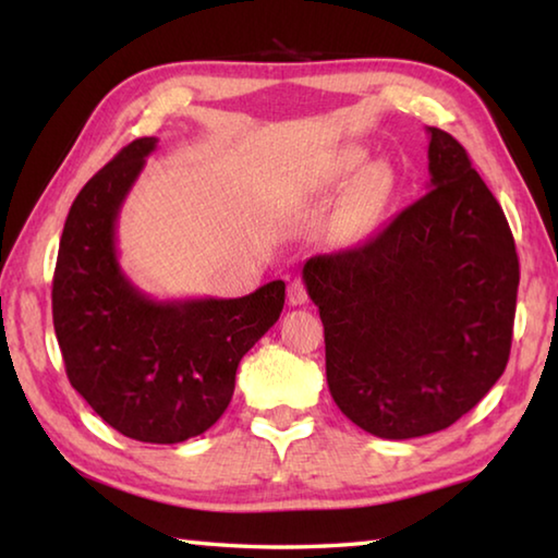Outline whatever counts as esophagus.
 Here are the masks:
<instances>
[{
  "label": "esophagus",
  "instance_id": "34e87169",
  "mask_svg": "<svg viewBox=\"0 0 558 558\" xmlns=\"http://www.w3.org/2000/svg\"><path fill=\"white\" fill-rule=\"evenodd\" d=\"M288 302L292 307L305 305L307 302V290H305V286H302V280H292L288 286Z\"/></svg>",
  "mask_w": 558,
  "mask_h": 558
}]
</instances>
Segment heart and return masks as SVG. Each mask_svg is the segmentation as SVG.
I'll list each match as a JSON object with an SVG mask.
<instances>
[{
	"mask_svg": "<svg viewBox=\"0 0 558 558\" xmlns=\"http://www.w3.org/2000/svg\"><path fill=\"white\" fill-rule=\"evenodd\" d=\"M356 165H359V155H354V153L347 155V157L342 159V165L337 167V177L349 174ZM381 184H384L381 169L374 167V169H369V172H366V174L362 177V184H359V192H362V196H372L374 192H379Z\"/></svg>",
	"mask_w": 558,
	"mask_h": 558,
	"instance_id": "heart-1",
	"label": "heart"
}]
</instances>
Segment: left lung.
<instances>
[{
    "label": "left lung",
    "instance_id": "1",
    "mask_svg": "<svg viewBox=\"0 0 558 558\" xmlns=\"http://www.w3.org/2000/svg\"><path fill=\"white\" fill-rule=\"evenodd\" d=\"M428 192L362 245L302 268L325 325L327 384L359 428L438 433L502 376L519 260L502 206L456 137L428 128Z\"/></svg>",
    "mask_w": 558,
    "mask_h": 558
}]
</instances>
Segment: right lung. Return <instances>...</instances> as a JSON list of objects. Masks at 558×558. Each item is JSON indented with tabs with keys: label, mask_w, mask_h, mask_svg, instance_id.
<instances>
[{
	"label": "right lung",
	"mask_w": 558,
	"mask_h": 558,
	"mask_svg": "<svg viewBox=\"0 0 558 558\" xmlns=\"http://www.w3.org/2000/svg\"><path fill=\"white\" fill-rule=\"evenodd\" d=\"M155 147L157 137L122 147L75 196L51 305L73 389L122 436L169 446L221 418L243 354L278 323L286 282L231 300H153L132 286L118 216Z\"/></svg>",
	"instance_id": "1"
}]
</instances>
